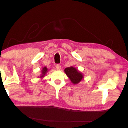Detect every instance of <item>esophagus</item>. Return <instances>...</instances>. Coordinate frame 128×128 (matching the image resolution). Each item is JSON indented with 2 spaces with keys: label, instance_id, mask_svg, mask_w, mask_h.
I'll list each match as a JSON object with an SVG mask.
<instances>
[{
  "label": "esophagus",
  "instance_id": "34e87169",
  "mask_svg": "<svg viewBox=\"0 0 128 128\" xmlns=\"http://www.w3.org/2000/svg\"><path fill=\"white\" fill-rule=\"evenodd\" d=\"M56 69H57L58 70H60V69H61V66H60V65H59V64H57V65L56 66Z\"/></svg>",
  "mask_w": 128,
  "mask_h": 128
}]
</instances>
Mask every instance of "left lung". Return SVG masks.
Returning <instances> with one entry per match:
<instances>
[{"mask_svg":"<svg viewBox=\"0 0 128 128\" xmlns=\"http://www.w3.org/2000/svg\"><path fill=\"white\" fill-rule=\"evenodd\" d=\"M64 72L70 80L71 82L74 84L79 83L84 78V75L78 69L72 66L66 68Z\"/></svg>","mask_w":128,"mask_h":128,"instance_id":"obj_1","label":"left lung"}]
</instances>
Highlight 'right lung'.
I'll use <instances>...</instances> for the list:
<instances>
[{
  "mask_svg": "<svg viewBox=\"0 0 128 128\" xmlns=\"http://www.w3.org/2000/svg\"><path fill=\"white\" fill-rule=\"evenodd\" d=\"M48 69L46 67H44L42 68V70L41 71V74L40 75V76H38V78H40V79H42L45 76L46 74L48 73Z\"/></svg>",
  "mask_w": 128,
  "mask_h": 128,
  "instance_id": "add662e5",
  "label": "right lung"
}]
</instances>
